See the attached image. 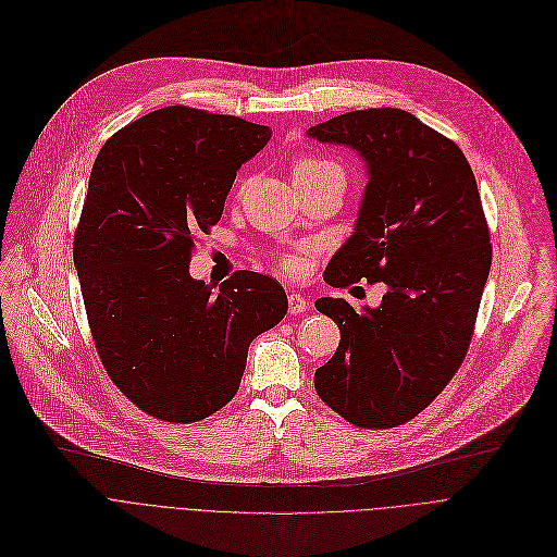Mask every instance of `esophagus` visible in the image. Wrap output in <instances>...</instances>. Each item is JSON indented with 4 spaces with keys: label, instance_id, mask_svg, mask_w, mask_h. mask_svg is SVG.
I'll return each mask as SVG.
<instances>
[{
    "label": "esophagus",
    "instance_id": "34e87169",
    "mask_svg": "<svg viewBox=\"0 0 557 557\" xmlns=\"http://www.w3.org/2000/svg\"><path fill=\"white\" fill-rule=\"evenodd\" d=\"M287 302H289V313H292V315H298V313H302V311L309 309V300H307L302 294H296V292H292V294L287 296Z\"/></svg>",
    "mask_w": 557,
    "mask_h": 557
}]
</instances>
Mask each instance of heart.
I'll list each match as a JSON object with an SVG mask.
<instances>
[{
    "label": "heart",
    "mask_w": 557,
    "mask_h": 557,
    "mask_svg": "<svg viewBox=\"0 0 557 557\" xmlns=\"http://www.w3.org/2000/svg\"><path fill=\"white\" fill-rule=\"evenodd\" d=\"M315 173H336L345 180L343 175V169L338 164H333L329 160H313V158H305V160H298L294 164V175H315ZM246 184V180L242 182Z\"/></svg>",
    "instance_id": "obj_1"
}]
</instances>
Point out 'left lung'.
I'll return each mask as SVG.
<instances>
[{"instance_id": "8db88e82", "label": "left lung", "mask_w": 557, "mask_h": 557, "mask_svg": "<svg viewBox=\"0 0 557 557\" xmlns=\"http://www.w3.org/2000/svg\"><path fill=\"white\" fill-rule=\"evenodd\" d=\"M307 136L349 147L367 166L354 233L324 281L386 285L382 302L360 311L315 300L341 345L313 386L347 421L393 428L446 388L470 347L492 265L479 186L463 151L404 109L349 111Z\"/></svg>"}]
</instances>
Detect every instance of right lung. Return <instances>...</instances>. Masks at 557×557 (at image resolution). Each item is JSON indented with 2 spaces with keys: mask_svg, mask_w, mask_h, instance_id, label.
Segmentation results:
<instances>
[{
  "mask_svg": "<svg viewBox=\"0 0 557 557\" xmlns=\"http://www.w3.org/2000/svg\"><path fill=\"white\" fill-rule=\"evenodd\" d=\"M272 129L164 107L111 136L89 175L74 268L114 384L162 421H199L237 393L250 343L287 313L285 289L242 270L219 287L188 272L193 239L224 212Z\"/></svg>",
  "mask_w": 557,
  "mask_h": 557,
  "instance_id": "right-lung-1",
  "label": "right lung"
}]
</instances>
